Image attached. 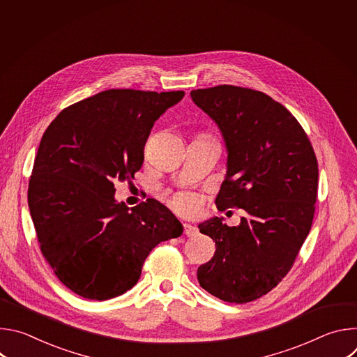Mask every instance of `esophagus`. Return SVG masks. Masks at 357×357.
I'll return each instance as SVG.
<instances>
[{
  "mask_svg": "<svg viewBox=\"0 0 357 357\" xmlns=\"http://www.w3.org/2000/svg\"><path fill=\"white\" fill-rule=\"evenodd\" d=\"M183 233H185L188 237L195 236V234L197 233V227H195V226H192V225H189V223H185V225H183Z\"/></svg>",
  "mask_w": 357,
  "mask_h": 357,
  "instance_id": "34e87169",
  "label": "esophagus"
}]
</instances>
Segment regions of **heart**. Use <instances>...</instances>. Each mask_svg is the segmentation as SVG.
<instances>
[{"label": "heart", "mask_w": 357, "mask_h": 357, "mask_svg": "<svg viewBox=\"0 0 357 357\" xmlns=\"http://www.w3.org/2000/svg\"><path fill=\"white\" fill-rule=\"evenodd\" d=\"M172 206L176 212H179L182 215H192L197 209L196 200L190 195H186V193H179V195L174 196Z\"/></svg>", "instance_id": "b5f03b06"}]
</instances>
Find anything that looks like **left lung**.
<instances>
[{"instance_id":"1","label":"left lung","mask_w":357,"mask_h":357,"mask_svg":"<svg viewBox=\"0 0 357 357\" xmlns=\"http://www.w3.org/2000/svg\"><path fill=\"white\" fill-rule=\"evenodd\" d=\"M190 97L216 121L229 152L216 206L247 213L233 227L219 218L199 225L216 251L197 268V281L222 301L245 303L281 282L311 230L317 155L298 120L263 91L220 84Z\"/></svg>"}]
</instances>
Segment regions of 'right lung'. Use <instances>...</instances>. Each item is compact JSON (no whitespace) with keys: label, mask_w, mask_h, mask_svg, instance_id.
Listing matches in <instances>:
<instances>
[{"label":"right lung","mask_w":357,"mask_h":357,"mask_svg":"<svg viewBox=\"0 0 357 357\" xmlns=\"http://www.w3.org/2000/svg\"><path fill=\"white\" fill-rule=\"evenodd\" d=\"M185 91L110 89L63 109L42 135L28 205L45 260L75 294L96 301L132 288L149 251L182 225L155 199L128 208L114 179L144 162L154 123Z\"/></svg>","instance_id":"add662e5"}]
</instances>
